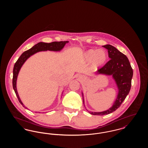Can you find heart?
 <instances>
[{
  "label": "heart",
  "instance_id": "b5f03b06",
  "mask_svg": "<svg viewBox=\"0 0 148 148\" xmlns=\"http://www.w3.org/2000/svg\"><path fill=\"white\" fill-rule=\"evenodd\" d=\"M85 59L90 62L94 68H98L106 63L108 60V55L104 50L89 49L84 54Z\"/></svg>",
  "mask_w": 148,
  "mask_h": 148
}]
</instances>
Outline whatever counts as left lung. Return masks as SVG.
I'll list each match as a JSON object with an SVG mask.
<instances>
[{"instance_id": "obj_1", "label": "left lung", "mask_w": 148, "mask_h": 148, "mask_svg": "<svg viewBox=\"0 0 148 148\" xmlns=\"http://www.w3.org/2000/svg\"><path fill=\"white\" fill-rule=\"evenodd\" d=\"M103 47L108 49V56L111 59L104 66L99 69L97 74L112 75L118 87L119 92L112 108L102 112L90 113L95 115H107L119 108L130 92L133 75V69L125 55L111 45L108 44Z\"/></svg>"}]
</instances>
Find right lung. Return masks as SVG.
<instances>
[{"mask_svg": "<svg viewBox=\"0 0 148 148\" xmlns=\"http://www.w3.org/2000/svg\"><path fill=\"white\" fill-rule=\"evenodd\" d=\"M68 41H61V42H53L47 43V42H40L36 44L34 46H33L32 48L28 50L21 54L20 57L18 58L16 63L14 64V68H13V87L14 89V92L15 94L18 99L19 101L24 107L23 104L21 100V99L19 97L18 94L17 90H16V79L20 71L22 65L24 62L27 60V59L30 56L37 52L41 51H45V50H51V51H60L62 49L65 45L66 43L68 42ZM27 108L26 107H25Z\"/></svg>", "mask_w": 148, "mask_h": 148, "instance_id": "1", "label": "right lung"}]
</instances>
